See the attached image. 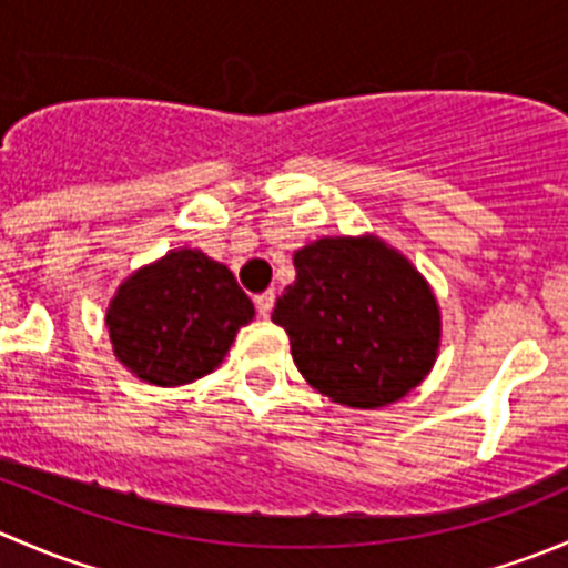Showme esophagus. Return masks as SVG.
<instances>
[{"label": "esophagus", "mask_w": 568, "mask_h": 568, "mask_svg": "<svg viewBox=\"0 0 568 568\" xmlns=\"http://www.w3.org/2000/svg\"><path fill=\"white\" fill-rule=\"evenodd\" d=\"M255 307L263 318H268V313H272V307H274V291H263V294H257Z\"/></svg>", "instance_id": "esophagus-1"}]
</instances>
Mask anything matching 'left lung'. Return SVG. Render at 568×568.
Segmentation results:
<instances>
[{"label":"left lung","mask_w":568,"mask_h":568,"mask_svg":"<svg viewBox=\"0 0 568 568\" xmlns=\"http://www.w3.org/2000/svg\"><path fill=\"white\" fill-rule=\"evenodd\" d=\"M294 266L272 321L288 332L296 368L318 393L376 409L426 379L443 321L398 250L376 236H326L296 250Z\"/></svg>","instance_id":"8db88e82"}]
</instances>
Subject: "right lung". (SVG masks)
Masks as SVG:
<instances>
[{
	"mask_svg": "<svg viewBox=\"0 0 568 568\" xmlns=\"http://www.w3.org/2000/svg\"><path fill=\"white\" fill-rule=\"evenodd\" d=\"M255 307L227 266L200 250H173L131 274L109 302L114 357L142 382L189 385L225 359Z\"/></svg>",
	"mask_w": 568,
	"mask_h": 568,
	"instance_id": "obj_1",
	"label": "right lung"
}]
</instances>
